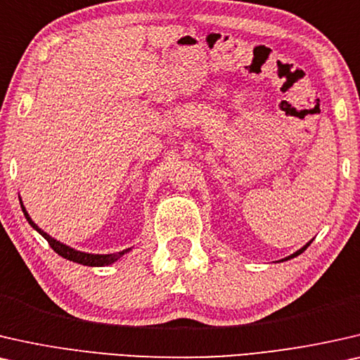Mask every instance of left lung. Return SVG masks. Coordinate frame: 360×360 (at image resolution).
I'll use <instances>...</instances> for the list:
<instances>
[{
    "label": "left lung",
    "mask_w": 360,
    "mask_h": 360,
    "mask_svg": "<svg viewBox=\"0 0 360 360\" xmlns=\"http://www.w3.org/2000/svg\"><path fill=\"white\" fill-rule=\"evenodd\" d=\"M310 243H311V241H310ZM310 243H307V245H305V246H303V248H302V250H298V251H297V252H293V255H292V256H288V257H285V259H282V261H287V259H292V257H295V256H298V255H302V252H303V251H305V250H307V248H308V245H310Z\"/></svg>",
    "instance_id": "obj_1"
}]
</instances>
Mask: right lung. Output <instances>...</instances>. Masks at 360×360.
Segmentation results:
<instances>
[{
    "label": "right lung",
    "mask_w": 360,
    "mask_h": 360,
    "mask_svg": "<svg viewBox=\"0 0 360 360\" xmlns=\"http://www.w3.org/2000/svg\"><path fill=\"white\" fill-rule=\"evenodd\" d=\"M21 207H22V212H24V215H26V219H27V221L30 224V226L37 230L40 235H42L45 240L49 241V245L52 246V250L57 252V255L65 257V259L78 262V264H83V266H109V264H112V262L117 261L119 257H122L125 252L130 251V250H124V251H120V252H114V255H89V252H81V251L73 250V248H70L67 245H63V243L53 240V238L50 236V235H47V233H45L44 230H40L39 226L34 224L32 219H30V217H29L26 209H24V205H21Z\"/></svg>",
    "instance_id": "add662e5"
}]
</instances>
